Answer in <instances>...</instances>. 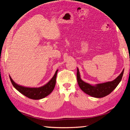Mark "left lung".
<instances>
[{"instance_id":"obj_1","label":"left lung","mask_w":130,"mask_h":130,"mask_svg":"<svg viewBox=\"0 0 130 130\" xmlns=\"http://www.w3.org/2000/svg\"><path fill=\"white\" fill-rule=\"evenodd\" d=\"M124 70L116 78L112 81H109L102 84H96L95 85H91L89 84L82 81L80 77V74L77 68V78L78 84L82 91L86 94L95 98H102L108 95L121 82Z\"/></svg>"}]
</instances>
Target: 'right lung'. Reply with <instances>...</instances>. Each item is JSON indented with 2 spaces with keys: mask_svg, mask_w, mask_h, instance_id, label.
Masks as SVG:
<instances>
[{
  "mask_svg": "<svg viewBox=\"0 0 130 130\" xmlns=\"http://www.w3.org/2000/svg\"><path fill=\"white\" fill-rule=\"evenodd\" d=\"M58 70H56L55 75L48 83L39 88H27V87L21 86L16 84L11 78L10 75H9V78L14 88L20 93L32 100H40L48 96L53 90L56 85V77H57Z\"/></svg>",
  "mask_w": 130,
  "mask_h": 130,
  "instance_id": "add662e5",
  "label": "right lung"
}]
</instances>
